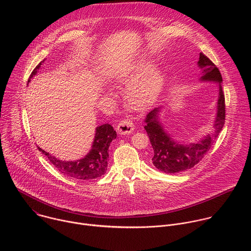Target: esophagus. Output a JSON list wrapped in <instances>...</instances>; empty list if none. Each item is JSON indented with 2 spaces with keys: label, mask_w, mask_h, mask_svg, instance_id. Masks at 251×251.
Returning <instances> with one entry per match:
<instances>
[{
  "label": "esophagus",
  "mask_w": 251,
  "mask_h": 251,
  "mask_svg": "<svg viewBox=\"0 0 251 251\" xmlns=\"http://www.w3.org/2000/svg\"><path fill=\"white\" fill-rule=\"evenodd\" d=\"M117 132L121 135H128L133 132L134 124L131 119H123L117 125Z\"/></svg>",
  "instance_id": "obj_1"
}]
</instances>
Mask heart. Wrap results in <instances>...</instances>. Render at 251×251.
I'll return each instance as SVG.
<instances>
[{"instance_id": "heart-1", "label": "heart", "mask_w": 251, "mask_h": 251, "mask_svg": "<svg viewBox=\"0 0 251 251\" xmlns=\"http://www.w3.org/2000/svg\"><path fill=\"white\" fill-rule=\"evenodd\" d=\"M151 66L150 61L142 60L124 69L118 76L120 82L131 83L127 93V103L132 109H145L161 89V71ZM135 78L137 79L136 81L133 80Z\"/></svg>"}]
</instances>
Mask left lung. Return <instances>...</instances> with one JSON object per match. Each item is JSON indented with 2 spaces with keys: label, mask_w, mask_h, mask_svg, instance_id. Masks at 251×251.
<instances>
[{
  "label": "left lung",
  "mask_w": 251,
  "mask_h": 251,
  "mask_svg": "<svg viewBox=\"0 0 251 251\" xmlns=\"http://www.w3.org/2000/svg\"><path fill=\"white\" fill-rule=\"evenodd\" d=\"M199 67L202 70L201 81H214L219 83V99L217 106V116L213 122L214 132L207 134L197 143L183 145L173 140L159 120L161 107L149 112L145 119V130L150 138L154 150L152 158L153 165L160 171L167 174L185 172L196 166L212 146L221 133L226 120L225 94L223 91V77L219 68L203 53H200Z\"/></svg>",
  "instance_id": "obj_1"
}]
</instances>
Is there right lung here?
<instances>
[{"label":"right lung","instance_id":"obj_1","mask_svg":"<svg viewBox=\"0 0 251 251\" xmlns=\"http://www.w3.org/2000/svg\"><path fill=\"white\" fill-rule=\"evenodd\" d=\"M44 61L45 60L41 61L32 70L27 83L33 75H37ZM95 130L91 150L82 159L76 161H62L51 156L40 147H38V149L46 155L50 162L63 175L69 177L78 178V180H93L105 174L107 170V159L109 158L108 149L110 143L112 140L116 139L117 136L116 131H114L110 124H103L98 126Z\"/></svg>","mask_w":251,"mask_h":251}]
</instances>
